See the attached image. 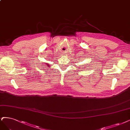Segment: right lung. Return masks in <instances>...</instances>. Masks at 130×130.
Listing matches in <instances>:
<instances>
[{"label": "right lung", "mask_w": 130, "mask_h": 130, "mask_svg": "<svg viewBox=\"0 0 130 130\" xmlns=\"http://www.w3.org/2000/svg\"><path fill=\"white\" fill-rule=\"evenodd\" d=\"M47 66H48V67H49V66H50V65H48V63H47Z\"/></svg>", "instance_id": "obj_1"}]
</instances>
